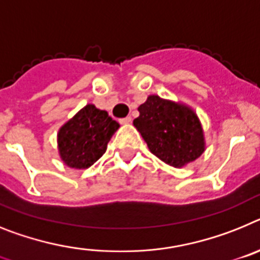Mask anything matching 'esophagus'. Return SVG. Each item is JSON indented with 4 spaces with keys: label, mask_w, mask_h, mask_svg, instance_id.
I'll return each mask as SVG.
<instances>
[{
    "label": "esophagus",
    "mask_w": 260,
    "mask_h": 260,
    "mask_svg": "<svg viewBox=\"0 0 260 260\" xmlns=\"http://www.w3.org/2000/svg\"><path fill=\"white\" fill-rule=\"evenodd\" d=\"M119 121H120L121 124H129L131 121H132V117H131V116L123 117V119H120V120H119Z\"/></svg>",
    "instance_id": "34e87169"
}]
</instances>
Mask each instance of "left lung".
Instances as JSON below:
<instances>
[{"instance_id":"obj_1","label":"left lung","mask_w":260,"mask_h":260,"mask_svg":"<svg viewBox=\"0 0 260 260\" xmlns=\"http://www.w3.org/2000/svg\"><path fill=\"white\" fill-rule=\"evenodd\" d=\"M133 120L148 148L174 168L195 161L204 152V137L198 116L188 107L150 95Z\"/></svg>"}]
</instances>
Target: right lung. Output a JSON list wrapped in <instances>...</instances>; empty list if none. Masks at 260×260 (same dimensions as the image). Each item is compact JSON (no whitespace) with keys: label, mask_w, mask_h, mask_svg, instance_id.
I'll return each instance as SVG.
<instances>
[{"label":"right lung","mask_w":260,"mask_h":260,"mask_svg":"<svg viewBox=\"0 0 260 260\" xmlns=\"http://www.w3.org/2000/svg\"><path fill=\"white\" fill-rule=\"evenodd\" d=\"M119 124L95 106L87 105L58 132V152L74 169H86L102 157Z\"/></svg>","instance_id":"add662e5"}]
</instances>
